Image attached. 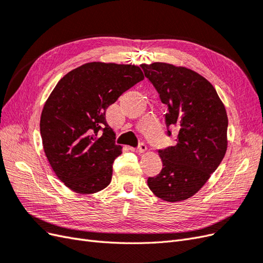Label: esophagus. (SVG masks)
Here are the masks:
<instances>
[{
    "mask_svg": "<svg viewBox=\"0 0 263 263\" xmlns=\"http://www.w3.org/2000/svg\"><path fill=\"white\" fill-rule=\"evenodd\" d=\"M129 149H130L132 151H134V153H136V154H144V153H146L147 146H146L145 144H140L138 148H133V147H130Z\"/></svg>",
    "mask_w": 263,
    "mask_h": 263,
    "instance_id": "obj_1",
    "label": "esophagus"
}]
</instances>
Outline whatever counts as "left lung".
Segmentation results:
<instances>
[{
	"mask_svg": "<svg viewBox=\"0 0 263 263\" xmlns=\"http://www.w3.org/2000/svg\"><path fill=\"white\" fill-rule=\"evenodd\" d=\"M141 68L168 106L166 127L178 129L176 145L159 150L162 170L148 178V186L163 201L187 200L203 187L225 157V105L212 83L193 70L165 62L142 63Z\"/></svg>",
	"mask_w": 263,
	"mask_h": 263,
	"instance_id": "obj_1",
	"label": "left lung"
}]
</instances>
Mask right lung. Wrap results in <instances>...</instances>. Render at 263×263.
Here are the masks:
<instances>
[{"label":"right lung","mask_w":263,"mask_h":263,"mask_svg":"<svg viewBox=\"0 0 263 263\" xmlns=\"http://www.w3.org/2000/svg\"><path fill=\"white\" fill-rule=\"evenodd\" d=\"M144 78L138 66L94 61L71 70L54 86L43 108L41 135L53 172L71 191L92 194L110 183L122 147L105 112Z\"/></svg>","instance_id":"1"}]
</instances>
